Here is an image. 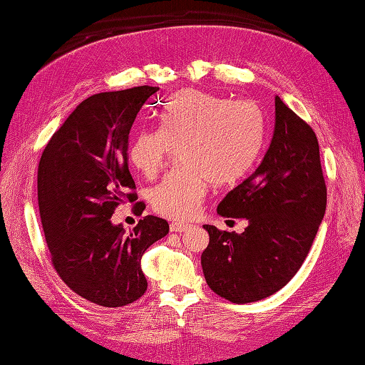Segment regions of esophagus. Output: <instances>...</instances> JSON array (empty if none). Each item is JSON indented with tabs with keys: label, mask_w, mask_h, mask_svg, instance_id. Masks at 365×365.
<instances>
[{
	"label": "esophagus",
	"mask_w": 365,
	"mask_h": 365,
	"mask_svg": "<svg viewBox=\"0 0 365 365\" xmlns=\"http://www.w3.org/2000/svg\"><path fill=\"white\" fill-rule=\"evenodd\" d=\"M187 228L189 224H184V222H172V224H170V232L172 233H184Z\"/></svg>",
	"instance_id": "34e87169"
}]
</instances>
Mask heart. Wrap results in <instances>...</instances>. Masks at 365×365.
<instances>
[{
    "label": "heart",
    "mask_w": 365,
    "mask_h": 365,
    "mask_svg": "<svg viewBox=\"0 0 365 365\" xmlns=\"http://www.w3.org/2000/svg\"><path fill=\"white\" fill-rule=\"evenodd\" d=\"M159 130H141L132 140L129 158L141 175L153 178L180 150L189 168L167 176L151 190L154 211L168 219L197 212L210 181L235 184L257 162L264 141V118L254 102H232L200 89L176 93L158 113Z\"/></svg>",
    "instance_id": "1"
}]
</instances>
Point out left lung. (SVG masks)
I'll return each mask as SVG.
<instances>
[{
    "label": "left lung",
    "mask_w": 365,
    "mask_h": 365,
    "mask_svg": "<svg viewBox=\"0 0 365 365\" xmlns=\"http://www.w3.org/2000/svg\"><path fill=\"white\" fill-rule=\"evenodd\" d=\"M271 145L258 168L217 206L249 222L241 235L203 225L210 244L202 267L214 293L245 304L284 288L299 271L326 211L315 132L276 96Z\"/></svg>",
    "instance_id": "8db88e82"
}]
</instances>
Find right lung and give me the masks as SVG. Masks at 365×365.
<instances>
[{
  "label": "right lung",
  "mask_w": 365,
  "mask_h": 365,
  "mask_svg": "<svg viewBox=\"0 0 365 365\" xmlns=\"http://www.w3.org/2000/svg\"><path fill=\"white\" fill-rule=\"evenodd\" d=\"M158 86L94 94L72 111L46 146L37 170V200L51 263L78 296L123 307L145 294L140 259L168 233L167 220L145 215L132 232L111 215L137 193L128 165L132 125ZM138 214L143 203H137Z\"/></svg>",
  "instance_id": "1"
}]
</instances>
